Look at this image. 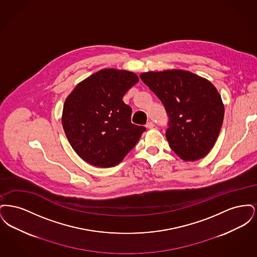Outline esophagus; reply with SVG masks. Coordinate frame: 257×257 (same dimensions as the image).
I'll list each match as a JSON object with an SVG mask.
<instances>
[{"mask_svg":"<svg viewBox=\"0 0 257 257\" xmlns=\"http://www.w3.org/2000/svg\"><path fill=\"white\" fill-rule=\"evenodd\" d=\"M147 128H148V129H152V128H154V123L152 122V121H149V122L147 123Z\"/></svg>","mask_w":257,"mask_h":257,"instance_id":"34e87169","label":"esophagus"}]
</instances>
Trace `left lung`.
I'll return each instance as SVG.
<instances>
[{
  "mask_svg": "<svg viewBox=\"0 0 257 257\" xmlns=\"http://www.w3.org/2000/svg\"><path fill=\"white\" fill-rule=\"evenodd\" d=\"M142 81L162 101L170 117L166 138L184 161L206 156L214 147L224 115V105L207 79L183 69L148 71Z\"/></svg>",
  "mask_w": 257,
  "mask_h": 257,
  "instance_id": "obj_1",
  "label": "left lung"
}]
</instances>
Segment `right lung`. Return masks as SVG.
<instances>
[{
    "instance_id": "obj_1",
    "label": "right lung",
    "mask_w": 257,
    "mask_h": 257,
    "mask_svg": "<svg viewBox=\"0 0 257 257\" xmlns=\"http://www.w3.org/2000/svg\"><path fill=\"white\" fill-rule=\"evenodd\" d=\"M138 82L132 71L105 68L80 82L65 99L64 133L87 164L98 168L118 165L146 131L131 122L132 109L122 100Z\"/></svg>"
}]
</instances>
